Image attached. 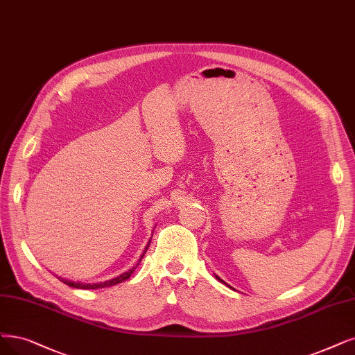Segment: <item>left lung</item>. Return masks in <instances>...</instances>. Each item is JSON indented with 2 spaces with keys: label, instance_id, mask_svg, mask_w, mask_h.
Masks as SVG:
<instances>
[{
  "label": "left lung",
  "instance_id": "left-lung-1",
  "mask_svg": "<svg viewBox=\"0 0 355 355\" xmlns=\"http://www.w3.org/2000/svg\"><path fill=\"white\" fill-rule=\"evenodd\" d=\"M215 277H216V279H218V281H219V282H224V281H222V279H220V278H219V277H218V275H215ZM224 284H225V282H224Z\"/></svg>",
  "mask_w": 355,
  "mask_h": 355
}]
</instances>
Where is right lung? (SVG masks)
<instances>
[{
    "label": "right lung",
    "instance_id": "obj_1",
    "mask_svg": "<svg viewBox=\"0 0 355 355\" xmlns=\"http://www.w3.org/2000/svg\"><path fill=\"white\" fill-rule=\"evenodd\" d=\"M153 235V234H152ZM150 241H152V239L148 241V244H146V247H144V250H143V253H141V256H140V259H139V261L137 263L131 268V269H128L127 272H124V273H121L120 277H115V278H112V279H108V281H103V282H94V284H85V282H74V281H70V279H64V278H61V277H58V279L60 281H62L64 284H67L69 286H73V288H78V290H98V288H105V286H112V285H116V284H120V282H123V281H125V279H128L130 277H131V273L135 272V269L140 265V261H141V259H143V256L146 254V250L149 248V245H150Z\"/></svg>",
    "mask_w": 355,
    "mask_h": 355
}]
</instances>
